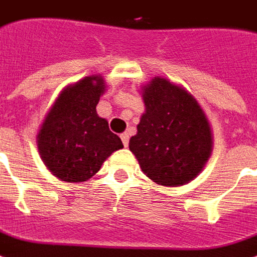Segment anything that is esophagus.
I'll use <instances>...</instances> for the list:
<instances>
[{
    "label": "esophagus",
    "instance_id": "1",
    "mask_svg": "<svg viewBox=\"0 0 257 257\" xmlns=\"http://www.w3.org/2000/svg\"><path fill=\"white\" fill-rule=\"evenodd\" d=\"M120 139H122L123 146H124V147L128 146V139H130L128 134H126V133H124V134H122V135H120Z\"/></svg>",
    "mask_w": 257,
    "mask_h": 257
}]
</instances>
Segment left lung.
<instances>
[{"instance_id":"1","label":"left lung","mask_w":257,"mask_h":257,"mask_svg":"<svg viewBox=\"0 0 257 257\" xmlns=\"http://www.w3.org/2000/svg\"><path fill=\"white\" fill-rule=\"evenodd\" d=\"M146 112L128 147L142 172L164 186H181L196 178L212 151L209 123L196 99L164 77L143 88Z\"/></svg>"}]
</instances>
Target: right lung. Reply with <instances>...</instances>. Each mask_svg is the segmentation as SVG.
<instances>
[{"label":"right lung","instance_id":"add662e5","mask_svg":"<svg viewBox=\"0 0 257 257\" xmlns=\"http://www.w3.org/2000/svg\"><path fill=\"white\" fill-rule=\"evenodd\" d=\"M104 91L100 76H87L65 88L48 112L37 135L40 154L51 172L67 182H83L122 149L118 135L96 106Z\"/></svg>","mask_w":257,"mask_h":257}]
</instances>
